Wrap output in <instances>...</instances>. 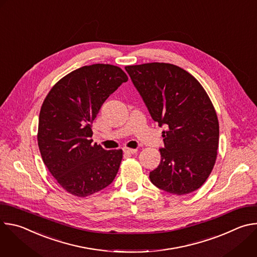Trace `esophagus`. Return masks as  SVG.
<instances>
[{"label": "esophagus", "mask_w": 257, "mask_h": 257, "mask_svg": "<svg viewBox=\"0 0 257 257\" xmlns=\"http://www.w3.org/2000/svg\"><path fill=\"white\" fill-rule=\"evenodd\" d=\"M123 151H124L125 154H131V155L137 153V150H135V149H128V148H125Z\"/></svg>", "instance_id": "esophagus-1"}]
</instances>
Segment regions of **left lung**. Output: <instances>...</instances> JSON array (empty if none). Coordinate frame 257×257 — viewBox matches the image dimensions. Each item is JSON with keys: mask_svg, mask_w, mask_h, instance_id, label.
<instances>
[{"mask_svg": "<svg viewBox=\"0 0 257 257\" xmlns=\"http://www.w3.org/2000/svg\"><path fill=\"white\" fill-rule=\"evenodd\" d=\"M134 86L163 132L161 163L150 173L154 185L188 194L203 185L215 164L218 120L213 104L190 73L169 63L126 66Z\"/></svg>", "mask_w": 257, "mask_h": 257, "instance_id": "8db88e82", "label": "left lung"}]
</instances>
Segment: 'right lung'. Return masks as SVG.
Instances as JSON below:
<instances>
[{"instance_id": "right-lung-1", "label": "right lung", "mask_w": 257, "mask_h": 257, "mask_svg": "<svg viewBox=\"0 0 257 257\" xmlns=\"http://www.w3.org/2000/svg\"><path fill=\"white\" fill-rule=\"evenodd\" d=\"M127 80L120 67L93 64L69 73L46 96L39 119V148L50 173L68 193L86 197L115 179L123 152L93 144L91 124L104 100Z\"/></svg>"}]
</instances>
